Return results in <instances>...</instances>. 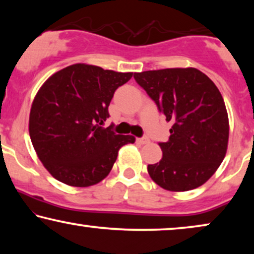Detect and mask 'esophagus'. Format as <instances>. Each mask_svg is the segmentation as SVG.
<instances>
[{
    "label": "esophagus",
    "mask_w": 254,
    "mask_h": 254,
    "mask_svg": "<svg viewBox=\"0 0 254 254\" xmlns=\"http://www.w3.org/2000/svg\"><path fill=\"white\" fill-rule=\"evenodd\" d=\"M136 142H137V143H140V144H147V143H149V138H148V137L137 138Z\"/></svg>",
    "instance_id": "1"
}]
</instances>
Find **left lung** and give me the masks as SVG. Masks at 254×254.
Returning <instances> with one entry per match:
<instances>
[{
    "label": "left lung",
    "mask_w": 254,
    "mask_h": 254,
    "mask_svg": "<svg viewBox=\"0 0 254 254\" xmlns=\"http://www.w3.org/2000/svg\"><path fill=\"white\" fill-rule=\"evenodd\" d=\"M134 78L172 124L169 141L159 143L162 159L148 165L150 178L171 192L203 185L228 149L229 118L220 90L192 67L134 72Z\"/></svg>",
    "instance_id": "left-lung-1"
}]
</instances>
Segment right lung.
<instances>
[{
	"label": "right lung",
	"instance_id": "add662e5",
	"mask_svg": "<svg viewBox=\"0 0 254 254\" xmlns=\"http://www.w3.org/2000/svg\"><path fill=\"white\" fill-rule=\"evenodd\" d=\"M133 72L75 64L54 72L34 97L29 131L38 158L59 182L89 187L105 179L131 135L102 127L114 91Z\"/></svg>",
	"mask_w": 254,
	"mask_h": 254
}]
</instances>
